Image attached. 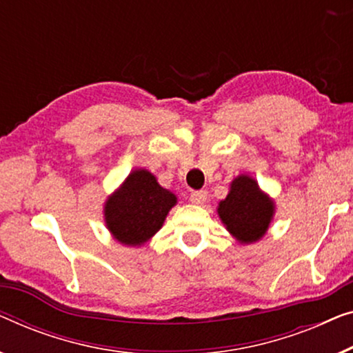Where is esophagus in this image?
<instances>
[{"label":"esophagus","instance_id":"obj_1","mask_svg":"<svg viewBox=\"0 0 353 353\" xmlns=\"http://www.w3.org/2000/svg\"><path fill=\"white\" fill-rule=\"evenodd\" d=\"M189 201L196 205H202L207 201V191H192L191 196H189Z\"/></svg>","mask_w":353,"mask_h":353}]
</instances>
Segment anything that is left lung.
I'll use <instances>...</instances> for the list:
<instances>
[{"mask_svg": "<svg viewBox=\"0 0 353 353\" xmlns=\"http://www.w3.org/2000/svg\"><path fill=\"white\" fill-rule=\"evenodd\" d=\"M216 213L226 231L240 245H250L268 232L275 214V202L253 176L242 173L231 181L228 196L219 201Z\"/></svg>", "mask_w": 353, "mask_h": 353, "instance_id": "left-lung-1", "label": "left lung"}]
</instances>
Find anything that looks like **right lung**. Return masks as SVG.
<instances>
[{
    "label": "right lung",
    "mask_w": 353,
    "mask_h": 353,
    "mask_svg": "<svg viewBox=\"0 0 353 353\" xmlns=\"http://www.w3.org/2000/svg\"><path fill=\"white\" fill-rule=\"evenodd\" d=\"M178 197L146 168L132 170L106 197L103 219L111 236L125 247H141L159 231Z\"/></svg>",
    "instance_id": "add662e5"
}]
</instances>
